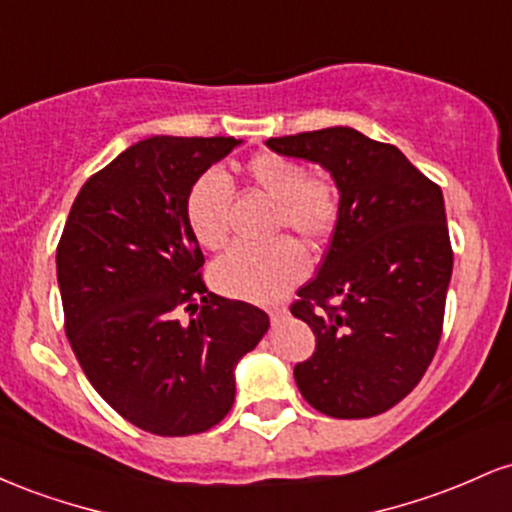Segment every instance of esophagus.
<instances>
[{"label": "esophagus", "instance_id": "34e87169", "mask_svg": "<svg viewBox=\"0 0 512 512\" xmlns=\"http://www.w3.org/2000/svg\"><path fill=\"white\" fill-rule=\"evenodd\" d=\"M286 313H289L286 308H274V310H269V317H272V322H281L286 317Z\"/></svg>", "mask_w": 512, "mask_h": 512}]
</instances>
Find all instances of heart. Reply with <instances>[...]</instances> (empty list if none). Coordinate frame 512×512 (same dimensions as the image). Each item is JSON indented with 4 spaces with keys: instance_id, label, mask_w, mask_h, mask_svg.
Masks as SVG:
<instances>
[{
    "instance_id": "heart-1",
    "label": "heart",
    "mask_w": 512,
    "mask_h": 512,
    "mask_svg": "<svg viewBox=\"0 0 512 512\" xmlns=\"http://www.w3.org/2000/svg\"><path fill=\"white\" fill-rule=\"evenodd\" d=\"M245 175L276 202L274 233H296L305 243H322L334 233L342 214L339 187L327 175H308L296 158L262 151L245 163ZM228 180L209 168L192 182L185 197V219L192 236L207 250H219L228 238ZM308 274V255L293 238L264 248L238 245L211 267V281L223 296L267 303L289 291Z\"/></svg>"
}]
</instances>
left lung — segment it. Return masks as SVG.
I'll return each instance as SVG.
<instances>
[{"instance_id": "1", "label": "left lung", "mask_w": 512, "mask_h": 512, "mask_svg": "<svg viewBox=\"0 0 512 512\" xmlns=\"http://www.w3.org/2000/svg\"><path fill=\"white\" fill-rule=\"evenodd\" d=\"M276 154L330 170L342 214L315 279L291 313L315 354L293 378L334 419L383 414L419 385L443 332L452 248L443 192L392 144L351 127L272 137Z\"/></svg>"}]
</instances>
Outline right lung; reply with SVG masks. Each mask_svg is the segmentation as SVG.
Returning <instances> with one entry per match:
<instances>
[{"label": "right lung", "mask_w": 512, "mask_h": 512, "mask_svg": "<svg viewBox=\"0 0 512 512\" xmlns=\"http://www.w3.org/2000/svg\"><path fill=\"white\" fill-rule=\"evenodd\" d=\"M233 137H151L76 195L57 245L64 330L88 383L154 436L216 426L236 399V366L269 330L255 305L204 286L185 197Z\"/></svg>", "instance_id": "right-lung-1"}]
</instances>
